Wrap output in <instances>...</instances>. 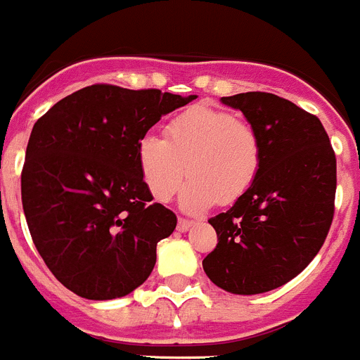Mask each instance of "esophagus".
Wrapping results in <instances>:
<instances>
[{"label": "esophagus", "mask_w": 360, "mask_h": 360, "mask_svg": "<svg viewBox=\"0 0 360 360\" xmlns=\"http://www.w3.org/2000/svg\"><path fill=\"white\" fill-rule=\"evenodd\" d=\"M194 223L193 221H189V219H184V217H178V225H176V230L178 232H187V230L191 229V226H193Z\"/></svg>", "instance_id": "esophagus-1"}]
</instances>
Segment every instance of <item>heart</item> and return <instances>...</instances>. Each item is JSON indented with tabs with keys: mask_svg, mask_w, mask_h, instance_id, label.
Returning a JSON list of instances; mask_svg holds the SVG:
<instances>
[{
	"mask_svg": "<svg viewBox=\"0 0 360 360\" xmlns=\"http://www.w3.org/2000/svg\"><path fill=\"white\" fill-rule=\"evenodd\" d=\"M167 139L146 135L139 143L141 173L158 202H169L182 182L180 205L202 212L214 203L237 202L255 182L262 144L252 124L210 107H193L167 124Z\"/></svg>",
	"mask_w": 360,
	"mask_h": 360,
	"instance_id": "heart-1",
	"label": "heart"
}]
</instances>
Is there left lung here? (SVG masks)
Listing matches in <instances>:
<instances>
[{
	"label": "left lung",
	"instance_id": "8db88e82",
	"mask_svg": "<svg viewBox=\"0 0 360 360\" xmlns=\"http://www.w3.org/2000/svg\"><path fill=\"white\" fill-rule=\"evenodd\" d=\"M243 112L262 144L253 186L226 212L203 269L217 288L260 295L280 288L318 255L334 219L335 153L316 115L269 92L221 98Z\"/></svg>",
	"mask_w": 360,
	"mask_h": 360
}]
</instances>
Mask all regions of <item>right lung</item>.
Instances as JSON below:
<instances>
[{"mask_svg":"<svg viewBox=\"0 0 360 360\" xmlns=\"http://www.w3.org/2000/svg\"><path fill=\"white\" fill-rule=\"evenodd\" d=\"M198 96L98 84L34 124L21 173L26 223L42 260L87 300L130 295L153 271L176 216L151 203L139 143L160 117Z\"/></svg>","mask_w":360,"mask_h":360,"instance_id":"obj_1","label":"right lung"}]
</instances>
